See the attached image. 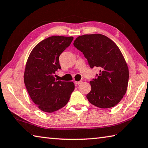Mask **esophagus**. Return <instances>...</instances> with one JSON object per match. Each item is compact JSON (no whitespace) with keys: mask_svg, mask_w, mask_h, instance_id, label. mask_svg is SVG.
Returning a JSON list of instances; mask_svg holds the SVG:
<instances>
[{"mask_svg":"<svg viewBox=\"0 0 148 148\" xmlns=\"http://www.w3.org/2000/svg\"><path fill=\"white\" fill-rule=\"evenodd\" d=\"M82 83V82H81V81H79V82H76V81H75L74 82V83L76 84V85H79V84Z\"/></svg>","mask_w":148,"mask_h":148,"instance_id":"esophagus-1","label":"esophagus"}]
</instances>
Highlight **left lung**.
I'll return each instance as SVG.
<instances>
[{
  "mask_svg": "<svg viewBox=\"0 0 148 148\" xmlns=\"http://www.w3.org/2000/svg\"><path fill=\"white\" fill-rule=\"evenodd\" d=\"M74 45L82 52L90 68L100 69L97 78L90 82L89 102L101 108L117 105L126 94L129 79L128 65L118 46L101 34L78 36Z\"/></svg>",
  "mask_w": 148,
  "mask_h": 148,
  "instance_id": "1",
  "label": "left lung"
}]
</instances>
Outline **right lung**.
Wrapping results in <instances>:
<instances>
[{"instance_id":"right-lung-1","label":"right lung","mask_w":148,"mask_h":148,"mask_svg":"<svg viewBox=\"0 0 148 148\" xmlns=\"http://www.w3.org/2000/svg\"><path fill=\"white\" fill-rule=\"evenodd\" d=\"M72 36H50L33 48L25 65L24 79L32 101L42 111L52 113L65 106L74 90L72 82L54 77L61 66L59 56L73 40Z\"/></svg>"}]
</instances>
